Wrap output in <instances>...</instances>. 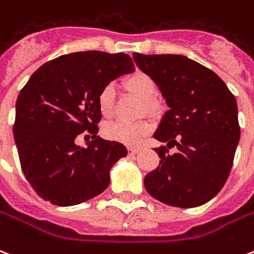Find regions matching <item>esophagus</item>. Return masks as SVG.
Returning <instances> with one entry per match:
<instances>
[{
  "label": "esophagus",
  "instance_id": "esophagus-1",
  "mask_svg": "<svg viewBox=\"0 0 254 254\" xmlns=\"http://www.w3.org/2000/svg\"><path fill=\"white\" fill-rule=\"evenodd\" d=\"M127 150H129V154H137V153L140 152V148H133V146H129Z\"/></svg>",
  "mask_w": 254,
  "mask_h": 254
}]
</instances>
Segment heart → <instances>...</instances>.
Returning <instances> with one entry per match:
<instances>
[{
    "mask_svg": "<svg viewBox=\"0 0 254 254\" xmlns=\"http://www.w3.org/2000/svg\"><path fill=\"white\" fill-rule=\"evenodd\" d=\"M124 88L127 92L134 94L142 100V105L146 112H154L157 108V102L152 98L156 85L154 81L144 71L137 70L129 74L124 80ZM97 108L104 119H109L113 114L114 108V89L112 85H105L97 94ZM152 130V124L148 121H137V123H116L108 124L102 129V133L106 138L116 142L130 145H140L149 131Z\"/></svg>",
    "mask_w": 254,
    "mask_h": 254,
    "instance_id": "b5f03b06",
    "label": "heart"
}]
</instances>
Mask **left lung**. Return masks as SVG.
Returning a JSON list of instances; mask_svg holds the SVG:
<instances>
[{"mask_svg": "<svg viewBox=\"0 0 254 254\" xmlns=\"http://www.w3.org/2000/svg\"><path fill=\"white\" fill-rule=\"evenodd\" d=\"M141 70L154 81L169 110L156 140L177 146L145 176V189L156 200L177 208H194L221 190L240 141L237 102L225 82L204 65L180 54L133 53Z\"/></svg>", "mask_w": 254, "mask_h": 254, "instance_id": "8db88e82", "label": "left lung"}]
</instances>
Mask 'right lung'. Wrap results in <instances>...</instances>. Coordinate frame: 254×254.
<instances>
[{
    "instance_id": "right-lung-1",
    "label": "right lung",
    "mask_w": 254,
    "mask_h": 254,
    "mask_svg": "<svg viewBox=\"0 0 254 254\" xmlns=\"http://www.w3.org/2000/svg\"><path fill=\"white\" fill-rule=\"evenodd\" d=\"M131 71L134 64L127 54L77 52L44 64L19 92L14 141L25 177L44 200L71 206L108 188L112 166L127 150L97 135V94ZM85 130L93 140L80 148L74 141Z\"/></svg>"
}]
</instances>
